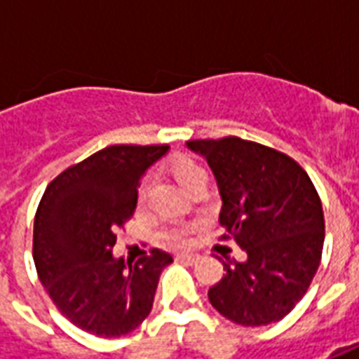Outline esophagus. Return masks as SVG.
I'll list each match as a JSON object with an SVG mask.
<instances>
[{"instance_id":"obj_1","label":"esophagus","mask_w":359,"mask_h":359,"mask_svg":"<svg viewBox=\"0 0 359 359\" xmlns=\"http://www.w3.org/2000/svg\"><path fill=\"white\" fill-rule=\"evenodd\" d=\"M177 259H179V262H182V264H196V262H198V259H200V256H196V254H179V256H177Z\"/></svg>"}]
</instances>
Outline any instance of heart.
I'll return each instance as SVG.
<instances>
[{
    "instance_id": "obj_1",
    "label": "heart",
    "mask_w": 359,
    "mask_h": 359,
    "mask_svg": "<svg viewBox=\"0 0 359 359\" xmlns=\"http://www.w3.org/2000/svg\"><path fill=\"white\" fill-rule=\"evenodd\" d=\"M171 172L182 190H188V188L192 187V184H196L198 180L208 179L202 167L196 163V161H192V159H188V157H179V159H175L171 165ZM146 188H148V184L144 182L140 187V190H138V200H140V202L144 200V196H146ZM165 238L171 242V244H179V242H182V238H184V231H179V229L167 231V233H165Z\"/></svg>"
}]
</instances>
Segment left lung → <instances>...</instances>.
<instances>
[{
  "mask_svg": "<svg viewBox=\"0 0 359 359\" xmlns=\"http://www.w3.org/2000/svg\"><path fill=\"white\" fill-rule=\"evenodd\" d=\"M187 148L215 177L221 238L246 252L244 262L225 257L226 273L208 292L211 306L236 325L275 323L302 300L321 262L325 219L316 187L294 159L256 142L229 136Z\"/></svg>",
  "mask_w": 359,
  "mask_h": 359,
  "instance_id": "1",
  "label": "left lung"
}]
</instances>
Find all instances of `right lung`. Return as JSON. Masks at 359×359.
Segmentation results:
<instances>
[{"label": "right lung", "mask_w": 359, "mask_h": 359, "mask_svg": "<svg viewBox=\"0 0 359 359\" xmlns=\"http://www.w3.org/2000/svg\"><path fill=\"white\" fill-rule=\"evenodd\" d=\"M169 146H109L51 182L34 219L40 283L82 331L113 339L149 316L171 254L151 250L136 264L113 256L115 231L133 215L142 177Z\"/></svg>", "instance_id": "add662e5"}]
</instances>
